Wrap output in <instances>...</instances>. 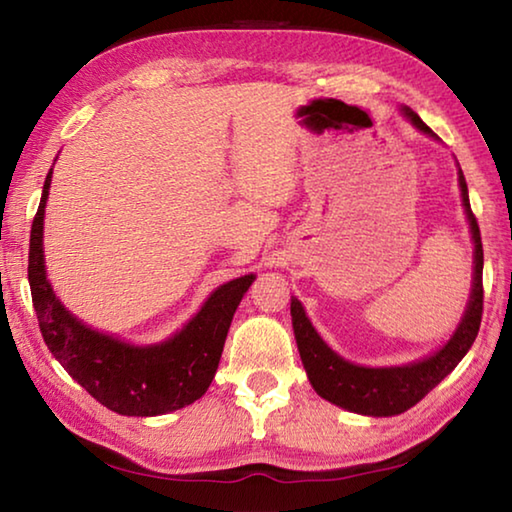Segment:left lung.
I'll list each match as a JSON object with an SVG mask.
<instances>
[{"instance_id": "left-lung-1", "label": "left lung", "mask_w": 512, "mask_h": 512, "mask_svg": "<svg viewBox=\"0 0 512 512\" xmlns=\"http://www.w3.org/2000/svg\"><path fill=\"white\" fill-rule=\"evenodd\" d=\"M404 115L411 119V124L418 131L436 137V133L413 110L404 108ZM458 185H461L465 214L467 221H470L474 241L472 293L470 302H467L465 316L461 325L456 327L454 336L438 352H433L431 357L395 368L354 366V363L345 361L334 350L327 348V343L320 339L314 325L309 323L300 300L291 298L293 334H296L302 366L307 370V377L311 386H314V391L323 400L352 413L375 415V418H388V415L404 413L406 409L418 404L431 388H436L458 366V361L465 357L467 350L472 348L476 334H479L483 314V246L479 223H476V216L472 214L470 196H467V185L461 167H458Z\"/></svg>"}]
</instances>
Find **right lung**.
I'll return each mask as SVG.
<instances>
[{
	"label": "right lung",
	"mask_w": 512,
	"mask_h": 512,
	"mask_svg": "<svg viewBox=\"0 0 512 512\" xmlns=\"http://www.w3.org/2000/svg\"><path fill=\"white\" fill-rule=\"evenodd\" d=\"M49 185L51 171L31 225L29 284L42 339L51 354L94 400L121 415L149 418L196 402L212 384L232 316L255 275L237 277L216 289L169 341L137 348L101 334L69 314L47 280L42 221Z\"/></svg>",
	"instance_id": "add662e5"
}]
</instances>
